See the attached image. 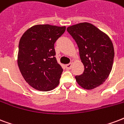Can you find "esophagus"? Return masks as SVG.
Listing matches in <instances>:
<instances>
[{"instance_id": "1", "label": "esophagus", "mask_w": 124, "mask_h": 124, "mask_svg": "<svg viewBox=\"0 0 124 124\" xmlns=\"http://www.w3.org/2000/svg\"><path fill=\"white\" fill-rule=\"evenodd\" d=\"M66 67V69L68 70H69L71 69V67H72V63H69V64H67L65 65Z\"/></svg>"}]
</instances>
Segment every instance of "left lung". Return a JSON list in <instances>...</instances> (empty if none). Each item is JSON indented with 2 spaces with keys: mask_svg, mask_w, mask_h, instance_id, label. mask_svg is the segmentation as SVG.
I'll return each mask as SVG.
<instances>
[{
  "mask_svg": "<svg viewBox=\"0 0 124 124\" xmlns=\"http://www.w3.org/2000/svg\"><path fill=\"white\" fill-rule=\"evenodd\" d=\"M67 31L78 45L84 72L75 76L81 87L92 90L107 79L111 72L114 50L111 40L95 26L80 23L70 26Z\"/></svg>",
  "mask_w": 124,
  "mask_h": 124,
  "instance_id": "8db88e82",
  "label": "left lung"
}]
</instances>
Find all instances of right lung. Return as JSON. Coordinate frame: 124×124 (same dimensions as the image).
<instances>
[{
    "label": "right lung",
    "instance_id": "add662e5",
    "mask_svg": "<svg viewBox=\"0 0 124 124\" xmlns=\"http://www.w3.org/2000/svg\"><path fill=\"white\" fill-rule=\"evenodd\" d=\"M65 29V27L37 25L22 35L17 63L24 79L34 89L47 92L58 85L63 69L55 57L54 44Z\"/></svg>",
    "mask_w": 124,
    "mask_h": 124
}]
</instances>
